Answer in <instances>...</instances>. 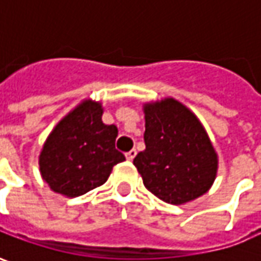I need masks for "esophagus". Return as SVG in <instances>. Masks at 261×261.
<instances>
[{"mask_svg":"<svg viewBox=\"0 0 261 261\" xmlns=\"http://www.w3.org/2000/svg\"><path fill=\"white\" fill-rule=\"evenodd\" d=\"M135 156H136V149H132V151L126 152V159H127V161H132Z\"/></svg>","mask_w":261,"mask_h":261,"instance_id":"34e87169","label":"esophagus"}]
</instances>
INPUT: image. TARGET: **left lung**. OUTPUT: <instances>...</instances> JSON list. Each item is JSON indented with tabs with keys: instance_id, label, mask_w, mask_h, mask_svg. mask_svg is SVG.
<instances>
[{
	"instance_id": "1",
	"label": "left lung",
	"mask_w": 261,
	"mask_h": 261,
	"mask_svg": "<svg viewBox=\"0 0 261 261\" xmlns=\"http://www.w3.org/2000/svg\"><path fill=\"white\" fill-rule=\"evenodd\" d=\"M143 113L146 148L134 165L146 190L174 205L204 195L216 179L218 156L200 119L174 97L145 103Z\"/></svg>"
}]
</instances>
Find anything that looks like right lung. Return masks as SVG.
I'll use <instances>...</instances> for the list:
<instances>
[{
	"label": "right lung",
	"mask_w": 261,
	"mask_h": 261,
	"mask_svg": "<svg viewBox=\"0 0 261 261\" xmlns=\"http://www.w3.org/2000/svg\"><path fill=\"white\" fill-rule=\"evenodd\" d=\"M102 115V103L85 99L47 136L38 165L51 191L70 198L83 195L103 185L125 161L115 148L118 127L105 125Z\"/></svg>",
	"instance_id": "1"
}]
</instances>
